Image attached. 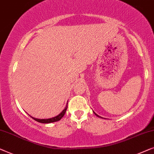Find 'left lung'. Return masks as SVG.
Returning a JSON list of instances; mask_svg holds the SVG:
<instances>
[{
	"mask_svg": "<svg viewBox=\"0 0 154 154\" xmlns=\"http://www.w3.org/2000/svg\"><path fill=\"white\" fill-rule=\"evenodd\" d=\"M95 114H96V116H98V117H101V116H99L98 115V114H96V113H95Z\"/></svg>",
	"mask_w": 154,
	"mask_h": 154,
	"instance_id": "left-lung-1",
	"label": "left lung"
}]
</instances>
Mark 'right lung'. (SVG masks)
Segmentation results:
<instances>
[{
  "instance_id": "obj_1",
  "label": "right lung",
  "mask_w": 154,
  "mask_h": 154,
  "mask_svg": "<svg viewBox=\"0 0 154 154\" xmlns=\"http://www.w3.org/2000/svg\"><path fill=\"white\" fill-rule=\"evenodd\" d=\"M67 108H68V105H66V108H65V109L63 110V112H61V113H60V114H58V116H55V117H53V118H51V119H35V118H33V117H31V118L33 119L35 121H38V122L42 123H49L56 122V121H58L60 120V119H61L63 116L65 115V113H66Z\"/></svg>"
}]
</instances>
